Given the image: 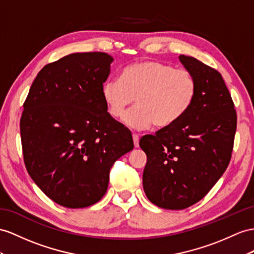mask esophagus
<instances>
[{"label": "esophagus", "instance_id": "esophagus-1", "mask_svg": "<svg viewBox=\"0 0 254 254\" xmlns=\"http://www.w3.org/2000/svg\"><path fill=\"white\" fill-rule=\"evenodd\" d=\"M133 141H134L135 148H137L139 146V137L137 134H133Z\"/></svg>", "mask_w": 254, "mask_h": 254}]
</instances>
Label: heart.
I'll list each match as a JSON object with an SVG mask.
<instances>
[{
    "instance_id": "1",
    "label": "heart",
    "mask_w": 254,
    "mask_h": 254,
    "mask_svg": "<svg viewBox=\"0 0 254 254\" xmlns=\"http://www.w3.org/2000/svg\"><path fill=\"white\" fill-rule=\"evenodd\" d=\"M197 95V81L189 70L158 61H141L123 68L120 80L108 79L102 96L109 114L127 126L145 129L152 125L167 128L184 118Z\"/></svg>"
}]
</instances>
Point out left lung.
Masks as SVG:
<instances>
[{"label":"left lung","instance_id":"obj_1","mask_svg":"<svg viewBox=\"0 0 254 254\" xmlns=\"http://www.w3.org/2000/svg\"><path fill=\"white\" fill-rule=\"evenodd\" d=\"M197 81V95L183 119L155 135L142 136L147 154L142 186L148 199L178 210L197 203L229 166L237 115L222 76L193 57L181 55Z\"/></svg>","mask_w":254,"mask_h":254}]
</instances>
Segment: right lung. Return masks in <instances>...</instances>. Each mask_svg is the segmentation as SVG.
I'll return each instance as SVG.
<instances>
[{
	"instance_id": "1",
	"label": "right lung",
	"mask_w": 254,
	"mask_h": 254,
	"mask_svg": "<svg viewBox=\"0 0 254 254\" xmlns=\"http://www.w3.org/2000/svg\"><path fill=\"white\" fill-rule=\"evenodd\" d=\"M113 57L71 54L40 70L23 104L25 167L57 204L83 208L105 195L115 162L134 148L132 134L107 113L102 86Z\"/></svg>"
}]
</instances>
